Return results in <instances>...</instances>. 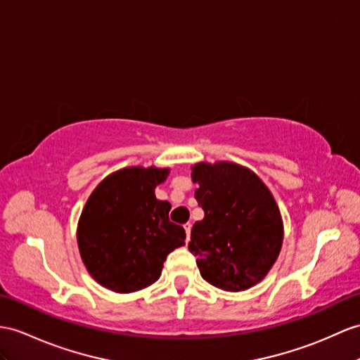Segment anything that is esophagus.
<instances>
[{
  "mask_svg": "<svg viewBox=\"0 0 360 360\" xmlns=\"http://www.w3.org/2000/svg\"><path fill=\"white\" fill-rule=\"evenodd\" d=\"M191 229H192V224H191V223H186V224H185V231H186V235H188V240L191 238ZM188 240H186V241H188Z\"/></svg>",
  "mask_w": 360,
  "mask_h": 360,
  "instance_id": "34e87169",
  "label": "esophagus"
}]
</instances>
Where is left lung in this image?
Listing matches in <instances>:
<instances>
[{"instance_id": "obj_1", "label": "left lung", "mask_w": 360, "mask_h": 360, "mask_svg": "<svg viewBox=\"0 0 360 360\" xmlns=\"http://www.w3.org/2000/svg\"><path fill=\"white\" fill-rule=\"evenodd\" d=\"M191 175L205 210L188 246L200 274L221 290H248L269 274L283 246L276 201L255 172L236 163L201 162Z\"/></svg>"}]
</instances>
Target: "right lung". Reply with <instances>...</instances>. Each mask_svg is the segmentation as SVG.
<instances>
[{
    "instance_id": "1",
    "label": "right lung",
    "mask_w": 360,
    "mask_h": 360,
    "mask_svg": "<svg viewBox=\"0 0 360 360\" xmlns=\"http://www.w3.org/2000/svg\"><path fill=\"white\" fill-rule=\"evenodd\" d=\"M168 174L154 166L124 168L105 177L86 200L77 246L86 270L105 288L142 290L160 278L168 253L185 246V229L169 221L171 203L154 194Z\"/></svg>"
}]
</instances>
